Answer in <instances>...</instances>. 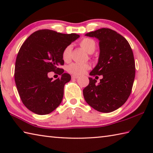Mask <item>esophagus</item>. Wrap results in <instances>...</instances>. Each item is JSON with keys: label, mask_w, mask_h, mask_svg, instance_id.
I'll list each match as a JSON object with an SVG mask.
<instances>
[{"label": "esophagus", "mask_w": 153, "mask_h": 153, "mask_svg": "<svg viewBox=\"0 0 153 153\" xmlns=\"http://www.w3.org/2000/svg\"><path fill=\"white\" fill-rule=\"evenodd\" d=\"M79 77L78 76H76V75H73V76H71V78L72 79H77Z\"/></svg>", "instance_id": "obj_1"}]
</instances>
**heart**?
Listing matches in <instances>:
<instances>
[{
    "label": "heart",
    "mask_w": 153,
    "mask_h": 153,
    "mask_svg": "<svg viewBox=\"0 0 153 153\" xmlns=\"http://www.w3.org/2000/svg\"><path fill=\"white\" fill-rule=\"evenodd\" d=\"M80 46L87 51L88 53H92L96 49V42L95 41L91 38H85L82 39L80 42ZM71 45H68L65 47L63 52H62V58L63 61L67 62L71 59ZM90 68V66L88 63H73L67 66V71L69 73L74 75H82L84 74L87 70Z\"/></svg>",
    "instance_id": "heart-1"
}]
</instances>
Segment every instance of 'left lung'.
<instances>
[{
    "mask_svg": "<svg viewBox=\"0 0 153 153\" xmlns=\"http://www.w3.org/2000/svg\"><path fill=\"white\" fill-rule=\"evenodd\" d=\"M86 36L99 40L100 55L92 76H102L100 83L89 77L83 90L84 99L90 107L102 113H110L128 100L135 78L136 67L132 50L123 36L108 28L89 32Z\"/></svg>",
    "mask_w": 153,
    "mask_h": 153,
    "instance_id": "1",
    "label": "left lung"
}]
</instances>
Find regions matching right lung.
Here are the masks:
<instances>
[{
	"label": "right lung",
	"instance_id": "1",
	"mask_svg": "<svg viewBox=\"0 0 153 153\" xmlns=\"http://www.w3.org/2000/svg\"><path fill=\"white\" fill-rule=\"evenodd\" d=\"M79 36L50 30L36 31L28 37L18 52L15 82L21 100L28 109L38 115H47L61 104L65 84L71 76L63 73L62 52ZM62 75L54 81L48 72Z\"/></svg>",
	"mask_w": 153,
	"mask_h": 153
}]
</instances>
